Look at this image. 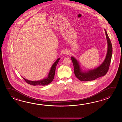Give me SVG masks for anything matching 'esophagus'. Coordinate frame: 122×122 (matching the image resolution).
Segmentation results:
<instances>
[{"label": "esophagus", "mask_w": 122, "mask_h": 122, "mask_svg": "<svg viewBox=\"0 0 122 122\" xmlns=\"http://www.w3.org/2000/svg\"><path fill=\"white\" fill-rule=\"evenodd\" d=\"M69 53V51L67 50H65L63 51V54L64 55H67Z\"/></svg>", "instance_id": "obj_1"}]
</instances>
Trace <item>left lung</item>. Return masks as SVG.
I'll use <instances>...</instances> for the list:
<instances>
[{"label": "left lung", "instance_id": "obj_1", "mask_svg": "<svg viewBox=\"0 0 122 122\" xmlns=\"http://www.w3.org/2000/svg\"><path fill=\"white\" fill-rule=\"evenodd\" d=\"M107 42V51L106 56L103 62L99 67L91 70H83L75 57L71 56V59L74 66V71L76 77L81 81H90L94 80L97 78L106 75L109 70L111 61L112 53V45L109 38L106 30L104 29Z\"/></svg>", "mask_w": 122, "mask_h": 122}]
</instances>
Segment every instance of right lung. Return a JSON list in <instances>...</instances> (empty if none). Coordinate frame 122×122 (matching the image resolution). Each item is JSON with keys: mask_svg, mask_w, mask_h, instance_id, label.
Here are the masks:
<instances>
[{"mask_svg": "<svg viewBox=\"0 0 122 122\" xmlns=\"http://www.w3.org/2000/svg\"><path fill=\"white\" fill-rule=\"evenodd\" d=\"M60 59V58H58L55 61V63L52 65L47 75L43 79L39 80L31 81L26 79L23 77V79L26 81V83L33 86H46L49 84L50 83L52 82L54 78L56 67Z\"/></svg>", "mask_w": 122, "mask_h": 122, "instance_id": "1", "label": "right lung"}]
</instances>
